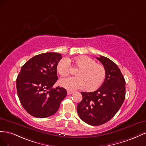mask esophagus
Segmentation results:
<instances>
[{"label": "esophagus", "mask_w": 146, "mask_h": 146, "mask_svg": "<svg viewBox=\"0 0 146 146\" xmlns=\"http://www.w3.org/2000/svg\"><path fill=\"white\" fill-rule=\"evenodd\" d=\"M73 91H71V90H67V94H73Z\"/></svg>", "instance_id": "1"}]
</instances>
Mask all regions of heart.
<instances>
[{
  "label": "heart",
  "mask_w": 146,
  "mask_h": 146,
  "mask_svg": "<svg viewBox=\"0 0 146 146\" xmlns=\"http://www.w3.org/2000/svg\"><path fill=\"white\" fill-rule=\"evenodd\" d=\"M71 61L80 69L76 76L62 78L60 85L68 90H76L86 86L88 90H95L102 86L106 78V70L104 66L97 64L96 61L87 56H80ZM71 68L70 61L64 58L57 65V70L61 76H65L69 73Z\"/></svg>",
  "instance_id": "heart-1"
}]
</instances>
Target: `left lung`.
<instances>
[{"mask_svg":"<svg viewBox=\"0 0 146 146\" xmlns=\"http://www.w3.org/2000/svg\"><path fill=\"white\" fill-rule=\"evenodd\" d=\"M97 59L105 68V80L97 90L81 92L82 100L77 106L81 119L92 126L100 125L111 120L125 98V81L117 65L104 56Z\"/></svg>","mask_w":146,"mask_h":146,"instance_id":"obj_1","label":"left lung"}]
</instances>
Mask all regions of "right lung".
Here are the masks:
<instances>
[{"instance_id": "add662e5", "label": "right lung", "mask_w": 146, "mask_h": 146, "mask_svg": "<svg viewBox=\"0 0 146 146\" xmlns=\"http://www.w3.org/2000/svg\"><path fill=\"white\" fill-rule=\"evenodd\" d=\"M59 53L36 55L25 63L16 79L18 96L23 107L37 118L48 117L59 110L66 96V89L52 86L58 80L57 65Z\"/></svg>"}]
</instances>
